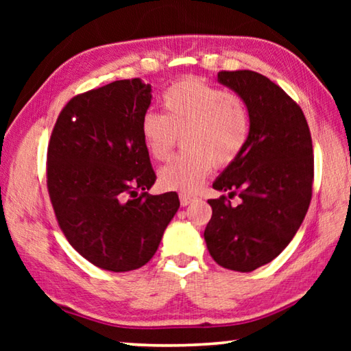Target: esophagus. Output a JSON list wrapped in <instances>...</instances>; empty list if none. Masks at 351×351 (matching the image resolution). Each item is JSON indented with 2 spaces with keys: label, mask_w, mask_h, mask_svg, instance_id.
I'll list each match as a JSON object with an SVG mask.
<instances>
[{
  "label": "esophagus",
  "mask_w": 351,
  "mask_h": 351,
  "mask_svg": "<svg viewBox=\"0 0 351 351\" xmlns=\"http://www.w3.org/2000/svg\"><path fill=\"white\" fill-rule=\"evenodd\" d=\"M180 201H181V206H189L192 201H195V197L189 193H180Z\"/></svg>",
  "instance_id": "34e87169"
}]
</instances>
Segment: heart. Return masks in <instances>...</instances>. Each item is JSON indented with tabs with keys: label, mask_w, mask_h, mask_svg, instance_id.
I'll return each mask as SVG.
<instances>
[{
	"label": "heart",
	"mask_w": 351,
	"mask_h": 351,
	"mask_svg": "<svg viewBox=\"0 0 351 351\" xmlns=\"http://www.w3.org/2000/svg\"><path fill=\"white\" fill-rule=\"evenodd\" d=\"M161 112L148 111L141 138L156 161H165L182 136L186 150L159 170L165 190L193 193L203 186L213 164L235 161L249 136L246 104L235 93L221 91L198 79H184L162 94Z\"/></svg>",
	"instance_id": "heart-1"
}]
</instances>
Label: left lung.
Listing matches in <instances>:
<instances>
[{
  "instance_id": "obj_1",
  "label": "left lung",
  "mask_w": 351,
  "mask_h": 351,
  "mask_svg": "<svg viewBox=\"0 0 351 351\" xmlns=\"http://www.w3.org/2000/svg\"><path fill=\"white\" fill-rule=\"evenodd\" d=\"M218 82L243 99L249 112L246 145L213 181V189L239 193V206L221 195L209 199L212 218L204 240L226 269L251 272L289 245L311 201V134L300 106L254 71H221Z\"/></svg>"
}]
</instances>
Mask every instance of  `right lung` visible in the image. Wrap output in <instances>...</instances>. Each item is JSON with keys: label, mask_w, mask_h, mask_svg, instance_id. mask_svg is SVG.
Instances as JSON below:
<instances>
[{"label": "right lung", "mask_w": 351, "mask_h": 351, "mask_svg": "<svg viewBox=\"0 0 351 351\" xmlns=\"http://www.w3.org/2000/svg\"><path fill=\"white\" fill-rule=\"evenodd\" d=\"M152 85L117 80L71 99L47 147V190L69 245L105 271L142 268L180 209L156 181L141 138ZM141 189L142 194L138 193Z\"/></svg>", "instance_id": "obj_1"}]
</instances>
